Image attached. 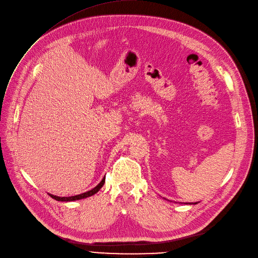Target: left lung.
Returning a JSON list of instances; mask_svg holds the SVG:
<instances>
[{
	"mask_svg": "<svg viewBox=\"0 0 258 258\" xmlns=\"http://www.w3.org/2000/svg\"><path fill=\"white\" fill-rule=\"evenodd\" d=\"M195 204H196V203H195Z\"/></svg>",
	"mask_w": 258,
	"mask_h": 258,
	"instance_id": "1",
	"label": "left lung"
}]
</instances>
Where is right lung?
Instances as JSON below:
<instances>
[{
	"mask_svg": "<svg viewBox=\"0 0 258 258\" xmlns=\"http://www.w3.org/2000/svg\"><path fill=\"white\" fill-rule=\"evenodd\" d=\"M105 180H106V177H104L101 179V181L95 186L93 187L92 190L86 192V193H83V194H80V195H76V196H71V197H59V196H55V195H51V194H48L51 198H54L55 200H58V201H75V200H80V199H84V198H87V197H90L92 195H94L95 193H97L100 187L104 185L105 183Z\"/></svg>",
	"mask_w": 258,
	"mask_h": 258,
	"instance_id": "1",
	"label": "right lung"
}]
</instances>
